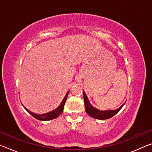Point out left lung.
<instances>
[{
  "label": "left lung",
  "mask_w": 152,
  "mask_h": 152,
  "mask_svg": "<svg viewBox=\"0 0 152 152\" xmlns=\"http://www.w3.org/2000/svg\"><path fill=\"white\" fill-rule=\"evenodd\" d=\"M83 95H84V105H85L86 111L88 114L92 118L94 119H100V120H104L107 119L109 118L114 116L123 107L125 103L122 104L119 109H117L115 110H101L94 108L92 107L91 104L90 103V101L87 97L85 92L83 91Z\"/></svg>",
  "instance_id": "obj_1"
}]
</instances>
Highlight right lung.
Here are the masks:
<instances>
[{
  "label": "right lung",
  "mask_w": 152,
  "mask_h": 152,
  "mask_svg": "<svg viewBox=\"0 0 152 152\" xmlns=\"http://www.w3.org/2000/svg\"><path fill=\"white\" fill-rule=\"evenodd\" d=\"M68 93H69V91H68V92H67L66 96H64V99L62 100V101H61L60 104L59 105V107L58 108H56V109L51 110V111H50V112L43 113V114H37V113H33V112L30 111V110H28L27 109H26V108H25L23 106V107L25 108V110H26L28 113H30V114L33 117H35V119H37L38 120H40V121L51 120V119H56V118H57L58 117L60 116V115L61 114V113L63 112L64 104H65V102L66 101L67 97H68Z\"/></svg>",
  "instance_id": "right-lung-1"
}]
</instances>
